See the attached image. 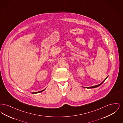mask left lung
<instances>
[{"mask_svg": "<svg viewBox=\"0 0 123 123\" xmlns=\"http://www.w3.org/2000/svg\"><path fill=\"white\" fill-rule=\"evenodd\" d=\"M107 77L105 78V79L103 81V82H102L101 83H100L99 84H98V85H95V86H92V87H85V88H96V87H99V86L100 85H101L104 82V81H105V79L107 78Z\"/></svg>", "mask_w": 123, "mask_h": 123, "instance_id": "left-lung-1", "label": "left lung"}]
</instances>
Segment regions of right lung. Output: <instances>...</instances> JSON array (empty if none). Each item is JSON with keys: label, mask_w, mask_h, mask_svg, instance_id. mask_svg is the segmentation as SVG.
<instances>
[{"label": "right lung", "mask_w": 123, "mask_h": 123, "mask_svg": "<svg viewBox=\"0 0 123 123\" xmlns=\"http://www.w3.org/2000/svg\"><path fill=\"white\" fill-rule=\"evenodd\" d=\"M44 90H45V89H44V90H41V91H39V92H35V93H35V94H36V93H40V92H42V91H43Z\"/></svg>", "instance_id": "1"}]
</instances>
